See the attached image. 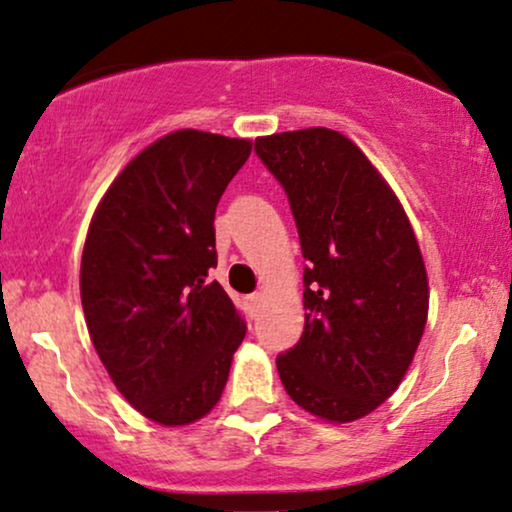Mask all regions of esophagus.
<instances>
[{"label":"esophagus","instance_id":"esophagus-1","mask_svg":"<svg viewBox=\"0 0 512 512\" xmlns=\"http://www.w3.org/2000/svg\"><path fill=\"white\" fill-rule=\"evenodd\" d=\"M264 295L262 293H250L248 298H245V305H248V312L250 315H257V310H260Z\"/></svg>","mask_w":512,"mask_h":512}]
</instances>
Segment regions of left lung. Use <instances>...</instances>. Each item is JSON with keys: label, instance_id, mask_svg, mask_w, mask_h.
I'll return each mask as SVG.
<instances>
[{"label": "left lung", "instance_id": "obj_1", "mask_svg": "<svg viewBox=\"0 0 512 512\" xmlns=\"http://www.w3.org/2000/svg\"><path fill=\"white\" fill-rule=\"evenodd\" d=\"M288 195L307 262L305 331L276 357L283 389L353 422L398 389L424 334L429 286L398 197L346 135L305 128L255 140Z\"/></svg>", "mask_w": 512, "mask_h": 512}]
</instances>
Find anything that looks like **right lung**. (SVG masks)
<instances>
[{
    "mask_svg": "<svg viewBox=\"0 0 512 512\" xmlns=\"http://www.w3.org/2000/svg\"><path fill=\"white\" fill-rule=\"evenodd\" d=\"M250 140L186 128L145 147L92 217L80 260L85 322L121 396L178 427L219 403L245 319L209 269L214 212Z\"/></svg>",
    "mask_w": 512,
    "mask_h": 512,
    "instance_id": "obj_1",
    "label": "right lung"
}]
</instances>
